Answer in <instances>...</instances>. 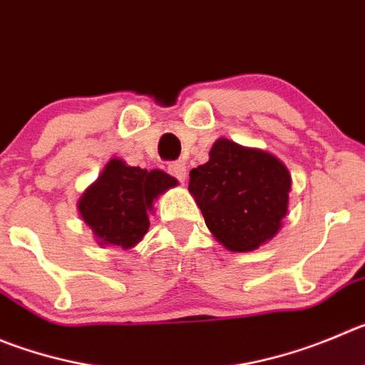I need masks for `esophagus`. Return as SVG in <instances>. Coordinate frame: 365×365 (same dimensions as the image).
<instances>
[{
	"instance_id": "obj_1",
	"label": "esophagus",
	"mask_w": 365,
	"mask_h": 365,
	"mask_svg": "<svg viewBox=\"0 0 365 365\" xmlns=\"http://www.w3.org/2000/svg\"><path fill=\"white\" fill-rule=\"evenodd\" d=\"M169 175L175 176V178L180 180V182H185V180H187L185 163H182V162L171 163V165H169Z\"/></svg>"
}]
</instances>
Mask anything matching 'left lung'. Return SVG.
<instances>
[{
    "mask_svg": "<svg viewBox=\"0 0 365 365\" xmlns=\"http://www.w3.org/2000/svg\"><path fill=\"white\" fill-rule=\"evenodd\" d=\"M290 190L292 176L277 156L225 136L189 180L212 236L237 254L259 248L281 230Z\"/></svg>",
    "mask_w": 365,
    "mask_h": 365,
    "instance_id": "obj_1",
    "label": "left lung"
}]
</instances>
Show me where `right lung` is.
I'll return each mask as SVG.
<instances>
[{
    "label": "right lung",
    "mask_w": 365,
    "mask_h": 365,
    "mask_svg": "<svg viewBox=\"0 0 365 365\" xmlns=\"http://www.w3.org/2000/svg\"><path fill=\"white\" fill-rule=\"evenodd\" d=\"M176 185L178 180L160 169L148 171L113 156L84 190L77 210L98 247L129 250L148 232L155 200Z\"/></svg>",
    "instance_id": "obj_1"
}]
</instances>
